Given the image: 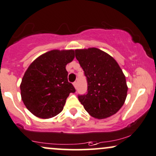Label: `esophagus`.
Instances as JSON below:
<instances>
[{
	"label": "esophagus",
	"mask_w": 156,
	"mask_h": 156,
	"mask_svg": "<svg viewBox=\"0 0 156 156\" xmlns=\"http://www.w3.org/2000/svg\"><path fill=\"white\" fill-rule=\"evenodd\" d=\"M73 85H74V87L75 88H76V85H77V83H76V82H74V83H73Z\"/></svg>",
	"instance_id": "1"
}]
</instances>
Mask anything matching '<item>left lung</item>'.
Here are the masks:
<instances>
[{
    "label": "left lung",
    "instance_id": "8db88e82",
    "mask_svg": "<svg viewBox=\"0 0 156 156\" xmlns=\"http://www.w3.org/2000/svg\"><path fill=\"white\" fill-rule=\"evenodd\" d=\"M75 56L87 78V94L78 95L84 109L98 119L116 113L124 105L128 90L118 63L96 48L75 50Z\"/></svg>",
    "mask_w": 156,
    "mask_h": 156
}]
</instances>
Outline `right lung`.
Listing matches in <instances>:
<instances>
[{
  "mask_svg": "<svg viewBox=\"0 0 156 156\" xmlns=\"http://www.w3.org/2000/svg\"><path fill=\"white\" fill-rule=\"evenodd\" d=\"M74 58V50H53L34 60L24 73L21 96L27 108L39 118L49 119L62 111L66 100L75 93L68 82L67 63Z\"/></svg>",
  "mask_w": 156,
  "mask_h": 156,
  "instance_id": "right-lung-1",
  "label": "right lung"
}]
</instances>
